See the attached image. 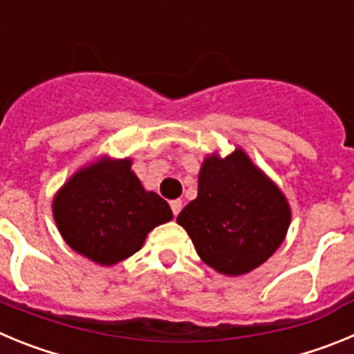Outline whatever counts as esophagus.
<instances>
[{
	"label": "esophagus",
	"mask_w": 354,
	"mask_h": 354,
	"mask_svg": "<svg viewBox=\"0 0 354 354\" xmlns=\"http://www.w3.org/2000/svg\"><path fill=\"white\" fill-rule=\"evenodd\" d=\"M170 207H171V212H174V216H177L180 212V209H183V200H171Z\"/></svg>",
	"instance_id": "esophagus-1"
}]
</instances>
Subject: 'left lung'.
<instances>
[{
	"instance_id": "left-lung-1",
	"label": "left lung",
	"mask_w": 354,
	"mask_h": 354,
	"mask_svg": "<svg viewBox=\"0 0 354 354\" xmlns=\"http://www.w3.org/2000/svg\"><path fill=\"white\" fill-rule=\"evenodd\" d=\"M200 259L228 277L253 271L282 245L290 207L280 187L245 150L211 154L198 174V196L177 216Z\"/></svg>"
}]
</instances>
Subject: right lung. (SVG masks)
Listing matches in <instances>:
<instances>
[{
  "mask_svg": "<svg viewBox=\"0 0 354 354\" xmlns=\"http://www.w3.org/2000/svg\"><path fill=\"white\" fill-rule=\"evenodd\" d=\"M131 165V159L101 158L77 170L53 198L65 243L101 266L131 257L152 228L174 218L158 193L145 192Z\"/></svg>",
  "mask_w": 354,
  "mask_h": 354,
  "instance_id": "add662e5",
  "label": "right lung"
}]
</instances>
